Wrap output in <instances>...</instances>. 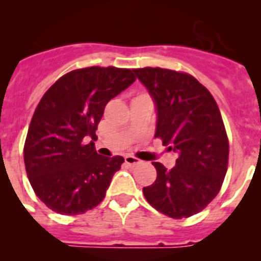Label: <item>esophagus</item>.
Here are the masks:
<instances>
[{
  "instance_id": "34e87169",
  "label": "esophagus",
  "mask_w": 261,
  "mask_h": 261,
  "mask_svg": "<svg viewBox=\"0 0 261 261\" xmlns=\"http://www.w3.org/2000/svg\"><path fill=\"white\" fill-rule=\"evenodd\" d=\"M124 159H125V163L128 166H137L141 163V161H140V159L136 158V156H133V155H125V158Z\"/></svg>"
}]
</instances>
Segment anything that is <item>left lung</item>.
Wrapping results in <instances>:
<instances>
[{"label": "left lung", "instance_id": "8db88e82", "mask_svg": "<svg viewBox=\"0 0 261 261\" xmlns=\"http://www.w3.org/2000/svg\"><path fill=\"white\" fill-rule=\"evenodd\" d=\"M133 71L155 105L154 137L177 154L171 170L153 162L156 179L142 190L145 199L171 218L193 216L220 192L227 171L229 141L220 108L208 89L187 73L162 68Z\"/></svg>", "mask_w": 261, "mask_h": 261}]
</instances>
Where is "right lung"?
<instances>
[{
    "instance_id": "1",
    "label": "right lung",
    "mask_w": 261,
    "mask_h": 261,
    "mask_svg": "<svg viewBox=\"0 0 261 261\" xmlns=\"http://www.w3.org/2000/svg\"><path fill=\"white\" fill-rule=\"evenodd\" d=\"M135 81L129 69L91 66L62 75L43 95L23 154L30 183L48 208L75 216L105 199L124 158L99 155L95 130L106 105Z\"/></svg>"
}]
</instances>
